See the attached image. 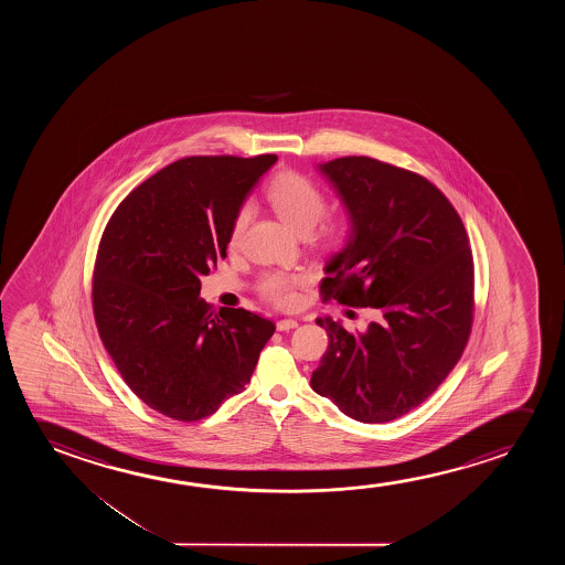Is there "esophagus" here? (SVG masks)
<instances>
[{"mask_svg":"<svg viewBox=\"0 0 565 565\" xmlns=\"http://www.w3.org/2000/svg\"><path fill=\"white\" fill-rule=\"evenodd\" d=\"M279 332H287V330H291V328H297V320L294 318H284V320H278V324H276Z\"/></svg>","mask_w":565,"mask_h":565,"instance_id":"obj_1","label":"esophagus"}]
</instances>
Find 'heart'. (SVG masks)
<instances>
[{
	"label": "heart",
	"instance_id": "1",
	"mask_svg": "<svg viewBox=\"0 0 565 565\" xmlns=\"http://www.w3.org/2000/svg\"><path fill=\"white\" fill-rule=\"evenodd\" d=\"M266 199L276 210L284 222L291 230L301 235L312 232V227L320 221L317 227V239L328 247H335L348 239L349 220L341 214L324 216L328 209V199L320 186L312 179L297 173V171H284L271 181L266 189ZM250 220V206L241 204L239 210L233 216L230 227V243H239L243 233L247 230ZM301 276L286 274V271H268L260 279V294L268 301L278 307H294L297 302V287L301 286Z\"/></svg>",
	"mask_w": 565,
	"mask_h": 565
}]
</instances>
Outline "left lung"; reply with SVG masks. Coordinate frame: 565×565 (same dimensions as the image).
<instances>
[{
	"label": "left lung",
	"mask_w": 565,
	"mask_h": 565,
	"mask_svg": "<svg viewBox=\"0 0 565 565\" xmlns=\"http://www.w3.org/2000/svg\"><path fill=\"white\" fill-rule=\"evenodd\" d=\"M351 216L345 248L320 284L322 301L374 309L348 332L318 318L330 343L310 386L348 417L387 423L436 392L469 341L475 266L463 222L438 186L369 156L322 163Z\"/></svg>",
	"instance_id": "left-lung-1"
}]
</instances>
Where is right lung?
I'll return each instance as SVG.
<instances>
[{
  "instance_id": "right-lung-1",
  "label": "right lung",
  "mask_w": 565,
  "mask_h": 565,
  "mask_svg": "<svg viewBox=\"0 0 565 565\" xmlns=\"http://www.w3.org/2000/svg\"><path fill=\"white\" fill-rule=\"evenodd\" d=\"M278 156H189L125 196L96 253L94 320L132 394L183 423L243 392L276 326L212 309L201 278L225 258L233 216Z\"/></svg>"
}]
</instances>
